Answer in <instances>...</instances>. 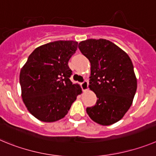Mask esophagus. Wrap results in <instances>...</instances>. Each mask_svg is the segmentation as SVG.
I'll use <instances>...</instances> for the list:
<instances>
[{"instance_id": "obj_1", "label": "esophagus", "mask_w": 156, "mask_h": 156, "mask_svg": "<svg viewBox=\"0 0 156 156\" xmlns=\"http://www.w3.org/2000/svg\"><path fill=\"white\" fill-rule=\"evenodd\" d=\"M81 88H82V91H83V92H85V91L88 90V81H87L86 80H85L83 82H81Z\"/></svg>"}]
</instances>
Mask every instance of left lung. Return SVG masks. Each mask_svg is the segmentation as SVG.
Masks as SVG:
<instances>
[{"label":"left lung","mask_w":156,"mask_h":156,"mask_svg":"<svg viewBox=\"0 0 156 156\" xmlns=\"http://www.w3.org/2000/svg\"><path fill=\"white\" fill-rule=\"evenodd\" d=\"M91 64L89 88L97 97L94 106L87 107L91 119L108 126L123 118L133 102L137 78L127 53L104 39H89L78 44Z\"/></svg>","instance_id":"8db88e82"}]
</instances>
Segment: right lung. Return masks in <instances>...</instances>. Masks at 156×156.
Wrapping results in <instances>:
<instances>
[{
	"mask_svg": "<svg viewBox=\"0 0 156 156\" xmlns=\"http://www.w3.org/2000/svg\"><path fill=\"white\" fill-rule=\"evenodd\" d=\"M78 42L59 40L42 45L29 56L21 69L19 81L23 102L31 114L43 122L64 118L82 92L70 80L68 61Z\"/></svg>",
	"mask_w": 156,
	"mask_h": 156,
	"instance_id": "right-lung-1",
	"label": "right lung"
}]
</instances>
